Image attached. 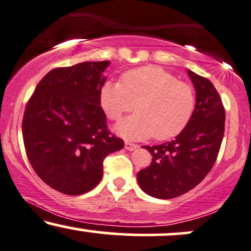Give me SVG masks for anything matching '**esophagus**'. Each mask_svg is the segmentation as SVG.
Returning a JSON list of instances; mask_svg holds the SVG:
<instances>
[{"label": "esophagus", "mask_w": 251, "mask_h": 251, "mask_svg": "<svg viewBox=\"0 0 251 251\" xmlns=\"http://www.w3.org/2000/svg\"><path fill=\"white\" fill-rule=\"evenodd\" d=\"M125 148L126 150H129V151H132V150H136L138 148V146H137V144H134L131 142H126L125 143Z\"/></svg>", "instance_id": "esophagus-1"}]
</instances>
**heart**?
I'll use <instances>...</instances> for the list:
<instances>
[{"mask_svg": "<svg viewBox=\"0 0 251 251\" xmlns=\"http://www.w3.org/2000/svg\"><path fill=\"white\" fill-rule=\"evenodd\" d=\"M100 103L109 120L117 121L135 109L115 126L129 140L152 136L166 141L176 137L189 125L195 113V91L177 81L173 74L156 66L128 70L119 82L107 81L100 90Z\"/></svg>", "mask_w": 251, "mask_h": 251, "instance_id": "1", "label": "heart"}]
</instances>
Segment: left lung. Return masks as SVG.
I'll return each mask as SVG.
<instances>
[{
    "label": "left lung",
    "instance_id": "left-lung-1",
    "mask_svg": "<svg viewBox=\"0 0 251 251\" xmlns=\"http://www.w3.org/2000/svg\"><path fill=\"white\" fill-rule=\"evenodd\" d=\"M196 90V108L189 125L175 140L144 148L151 163L137 173L141 189L156 199L168 200L188 193L213 168L225 134L222 100L208 78L188 70Z\"/></svg>",
    "mask_w": 251,
    "mask_h": 251
}]
</instances>
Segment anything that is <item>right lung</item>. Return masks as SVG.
Here are the masks:
<instances>
[{
	"label": "right lung",
	"instance_id": "1",
	"mask_svg": "<svg viewBox=\"0 0 251 251\" xmlns=\"http://www.w3.org/2000/svg\"><path fill=\"white\" fill-rule=\"evenodd\" d=\"M110 62H83L50 70L23 115L22 134L31 167L44 183L66 195L94 189L103 160L125 147L110 135L100 90Z\"/></svg>",
	"mask_w": 251,
	"mask_h": 251
}]
</instances>
